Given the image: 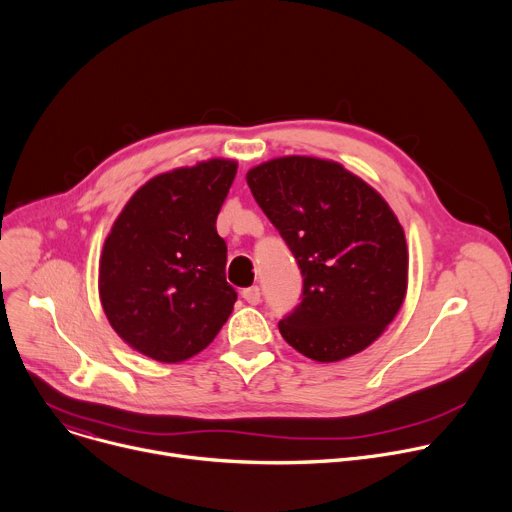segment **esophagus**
I'll use <instances>...</instances> for the list:
<instances>
[{"label": "esophagus", "mask_w": 512, "mask_h": 512, "mask_svg": "<svg viewBox=\"0 0 512 512\" xmlns=\"http://www.w3.org/2000/svg\"><path fill=\"white\" fill-rule=\"evenodd\" d=\"M243 300L247 302V304H251V306H257L259 302H261V291H259V287L257 285H253V287H247V289H243Z\"/></svg>", "instance_id": "34e87169"}]
</instances>
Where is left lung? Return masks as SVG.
Here are the masks:
<instances>
[{"instance_id":"left-lung-1","label":"left lung","mask_w":512,"mask_h":512,"mask_svg":"<svg viewBox=\"0 0 512 512\" xmlns=\"http://www.w3.org/2000/svg\"><path fill=\"white\" fill-rule=\"evenodd\" d=\"M247 184L304 275L300 306L279 322L283 340L316 362L371 346L407 296L405 231L387 200L342 164L283 156Z\"/></svg>"}]
</instances>
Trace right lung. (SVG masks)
<instances>
[{"instance_id": "right-lung-1", "label": "right lung", "mask_w": 512, "mask_h": 512, "mask_svg": "<svg viewBox=\"0 0 512 512\" xmlns=\"http://www.w3.org/2000/svg\"><path fill=\"white\" fill-rule=\"evenodd\" d=\"M237 162L210 158L150 178L127 200L99 259V300L117 336L158 362L204 350L237 302L216 216Z\"/></svg>"}]
</instances>
